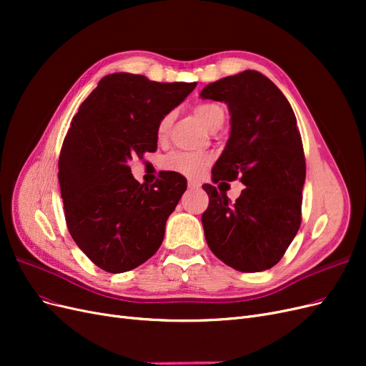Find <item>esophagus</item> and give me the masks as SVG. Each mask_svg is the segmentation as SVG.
<instances>
[{
    "label": "esophagus",
    "mask_w": 366,
    "mask_h": 366,
    "mask_svg": "<svg viewBox=\"0 0 366 366\" xmlns=\"http://www.w3.org/2000/svg\"><path fill=\"white\" fill-rule=\"evenodd\" d=\"M202 184L198 183V182H195V180H189L187 182V187H189V189H198V187H200Z\"/></svg>",
    "instance_id": "obj_1"
}]
</instances>
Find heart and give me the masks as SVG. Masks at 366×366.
I'll return each mask as SVG.
<instances>
[{
    "mask_svg": "<svg viewBox=\"0 0 366 366\" xmlns=\"http://www.w3.org/2000/svg\"><path fill=\"white\" fill-rule=\"evenodd\" d=\"M195 113L203 120V124L210 129L217 131L223 127L226 120V113L221 105L212 102H203L195 107ZM174 113L164 114L157 125V136L163 139L171 128ZM209 164V157L206 154L197 152H172L166 156L162 162V168L171 172H177L184 177H200Z\"/></svg>",
    "mask_w": 366,
    "mask_h": 366,
    "instance_id": "b5f03b06",
    "label": "heart"
}]
</instances>
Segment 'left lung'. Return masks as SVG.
Listing matches in <instances>:
<instances>
[{
  "instance_id": "left-lung-1",
  "label": "left lung",
  "mask_w": 366,
  "mask_h": 366,
  "mask_svg": "<svg viewBox=\"0 0 366 366\" xmlns=\"http://www.w3.org/2000/svg\"><path fill=\"white\" fill-rule=\"evenodd\" d=\"M200 96L224 102L230 113V136L212 182L239 179L246 186L232 204L226 192L203 184L207 246L232 269L267 270L301 226L305 157L296 116L280 88L254 70L209 84Z\"/></svg>"
}]
</instances>
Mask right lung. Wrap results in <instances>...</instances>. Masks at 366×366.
Returning a JSON list of instances; mask_svg holds the SVG:
<instances>
[{
  "label": "right lung",
  "instance_id": "1",
  "mask_svg": "<svg viewBox=\"0 0 366 366\" xmlns=\"http://www.w3.org/2000/svg\"><path fill=\"white\" fill-rule=\"evenodd\" d=\"M195 85L113 73L71 120L58 163L65 221L77 247L105 272L136 269L162 244L186 179L166 171L154 184H140L129 160L157 149L160 119Z\"/></svg>",
  "mask_w": 366,
  "mask_h": 366
}]
</instances>
